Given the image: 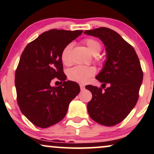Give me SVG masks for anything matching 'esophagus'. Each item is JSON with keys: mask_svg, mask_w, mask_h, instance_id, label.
<instances>
[{"mask_svg": "<svg viewBox=\"0 0 154 154\" xmlns=\"http://www.w3.org/2000/svg\"><path fill=\"white\" fill-rule=\"evenodd\" d=\"M80 88H81V90H83L84 89H85V86H84L83 85H82V84H80Z\"/></svg>", "mask_w": 154, "mask_h": 154, "instance_id": "1", "label": "esophagus"}]
</instances>
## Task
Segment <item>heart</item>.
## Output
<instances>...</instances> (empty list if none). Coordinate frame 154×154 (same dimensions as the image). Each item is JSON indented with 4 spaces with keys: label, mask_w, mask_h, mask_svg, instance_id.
I'll use <instances>...</instances> for the list:
<instances>
[{
    "label": "heart",
    "mask_w": 154,
    "mask_h": 154,
    "mask_svg": "<svg viewBox=\"0 0 154 154\" xmlns=\"http://www.w3.org/2000/svg\"><path fill=\"white\" fill-rule=\"evenodd\" d=\"M83 43L93 55H98L102 51V45L97 40L92 38H87L83 40ZM72 48V44H67L64 46L61 52V60L63 64L66 66H69L72 63L71 59V52ZM97 61L99 63H102L103 61L102 57H97ZM96 73L97 69L94 66H76L69 69L67 75H68L69 79H70L71 81L79 83H85L90 78L94 76Z\"/></svg>",
    "instance_id": "obj_1"
}]
</instances>
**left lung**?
Returning a JSON list of instances; mask_svg holds the SVG:
<instances>
[{
    "mask_svg": "<svg viewBox=\"0 0 154 154\" xmlns=\"http://www.w3.org/2000/svg\"><path fill=\"white\" fill-rule=\"evenodd\" d=\"M84 33L102 40L107 58L104 69L96 77L103 83L102 87L85 86L92 94L88 103V113L101 125H115L128 116L137 102L143 80L140 60L134 48L112 29L100 27ZM107 83L109 87H103Z\"/></svg>",
    "mask_w": 154,
    "mask_h": 154,
    "instance_id": "8db88e82",
    "label": "left lung"
}]
</instances>
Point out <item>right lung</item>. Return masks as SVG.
<instances>
[{"label":"right lung","mask_w":154,"mask_h":154,"mask_svg":"<svg viewBox=\"0 0 154 154\" xmlns=\"http://www.w3.org/2000/svg\"><path fill=\"white\" fill-rule=\"evenodd\" d=\"M82 33L51 29L29 43L22 52L15 71L17 101L22 113L37 127L48 128L62 121L69 103L80 92L79 84L65 81L61 52ZM55 77L61 85L51 87L50 83Z\"/></svg>","instance_id":"add662e5"}]
</instances>
